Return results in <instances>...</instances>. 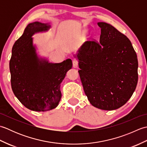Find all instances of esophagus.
I'll return each instance as SVG.
<instances>
[{
  "instance_id": "obj_1",
  "label": "esophagus",
  "mask_w": 147,
  "mask_h": 147,
  "mask_svg": "<svg viewBox=\"0 0 147 147\" xmlns=\"http://www.w3.org/2000/svg\"><path fill=\"white\" fill-rule=\"evenodd\" d=\"M73 65L74 67H78V62L77 60H76V59H74V60L73 61Z\"/></svg>"
}]
</instances>
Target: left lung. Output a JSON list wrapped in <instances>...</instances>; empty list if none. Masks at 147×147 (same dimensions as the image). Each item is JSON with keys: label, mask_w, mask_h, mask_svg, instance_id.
<instances>
[{"label": "left lung", "mask_w": 147, "mask_h": 147, "mask_svg": "<svg viewBox=\"0 0 147 147\" xmlns=\"http://www.w3.org/2000/svg\"><path fill=\"white\" fill-rule=\"evenodd\" d=\"M100 42L86 41L78 51L84 92L94 107L115 110L131 97L138 83V59L130 40L111 24L99 22Z\"/></svg>", "instance_id": "1"}]
</instances>
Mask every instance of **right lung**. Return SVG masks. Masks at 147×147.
<instances>
[{"label":"right lung","instance_id":"add662e5","mask_svg":"<svg viewBox=\"0 0 147 147\" xmlns=\"http://www.w3.org/2000/svg\"><path fill=\"white\" fill-rule=\"evenodd\" d=\"M50 28L49 24L38 21L28 24L12 47L9 62L12 92L24 107L36 112L52 110L58 105L61 83L73 66L70 59L51 63L37 55L32 36Z\"/></svg>","mask_w":147,"mask_h":147}]
</instances>
